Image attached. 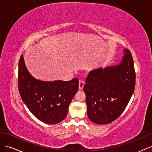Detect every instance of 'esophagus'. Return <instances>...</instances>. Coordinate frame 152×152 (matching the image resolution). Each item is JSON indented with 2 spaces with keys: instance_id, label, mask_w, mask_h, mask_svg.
Instances as JSON below:
<instances>
[{
  "instance_id": "esophagus-1",
  "label": "esophagus",
  "mask_w": 152,
  "mask_h": 152,
  "mask_svg": "<svg viewBox=\"0 0 152 152\" xmlns=\"http://www.w3.org/2000/svg\"><path fill=\"white\" fill-rule=\"evenodd\" d=\"M84 82L82 80H80L79 81V90H82V89H83V87H84Z\"/></svg>"
}]
</instances>
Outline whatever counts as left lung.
I'll return each mask as SVG.
<instances>
[{"instance_id":"8db88e82","label":"left lung","mask_w":152,"mask_h":152,"mask_svg":"<svg viewBox=\"0 0 152 152\" xmlns=\"http://www.w3.org/2000/svg\"><path fill=\"white\" fill-rule=\"evenodd\" d=\"M124 56L117 65L98 68L89 72L84 91L87 113L96 124L114 121L126 109L135 88L136 74L132 54L123 50Z\"/></svg>"}]
</instances>
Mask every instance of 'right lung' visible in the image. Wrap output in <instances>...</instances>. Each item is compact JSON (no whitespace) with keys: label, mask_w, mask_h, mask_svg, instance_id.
I'll use <instances>...</instances> for the list:
<instances>
[{"label":"right lung","mask_w":152,"mask_h":152,"mask_svg":"<svg viewBox=\"0 0 152 152\" xmlns=\"http://www.w3.org/2000/svg\"><path fill=\"white\" fill-rule=\"evenodd\" d=\"M78 88L77 78L70 81L35 79L27 70L21 54L18 65V89L26 107L41 122L56 124L63 121Z\"/></svg>","instance_id":"right-lung-1"}]
</instances>
